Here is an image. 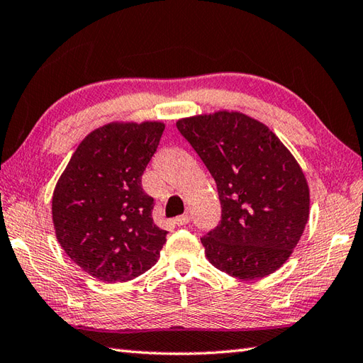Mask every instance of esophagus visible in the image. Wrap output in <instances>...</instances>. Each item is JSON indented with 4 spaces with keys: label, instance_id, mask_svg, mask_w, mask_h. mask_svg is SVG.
I'll use <instances>...</instances> for the list:
<instances>
[{
    "label": "esophagus",
    "instance_id": "1",
    "mask_svg": "<svg viewBox=\"0 0 363 363\" xmlns=\"http://www.w3.org/2000/svg\"><path fill=\"white\" fill-rule=\"evenodd\" d=\"M190 222V217L189 216H179V217H176L174 220H173V223L176 225V226H184V225H187Z\"/></svg>",
    "mask_w": 363,
    "mask_h": 363
}]
</instances>
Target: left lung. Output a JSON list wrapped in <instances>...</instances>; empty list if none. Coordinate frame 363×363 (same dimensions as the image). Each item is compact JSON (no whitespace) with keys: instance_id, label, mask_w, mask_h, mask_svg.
Returning a JSON list of instances; mask_svg holds the SVG:
<instances>
[{"instance_id":"left-lung-1","label":"left lung","mask_w":363,"mask_h":363,"mask_svg":"<svg viewBox=\"0 0 363 363\" xmlns=\"http://www.w3.org/2000/svg\"><path fill=\"white\" fill-rule=\"evenodd\" d=\"M177 130L217 184L222 220L201 238L206 258L240 280L280 269L301 240L310 190L294 155L266 124L239 111L182 118Z\"/></svg>"}]
</instances>
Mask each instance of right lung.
Listing matches in <instances>:
<instances>
[{"instance_id":"add662e5","label":"right lung","mask_w":363,"mask_h":363,"mask_svg":"<svg viewBox=\"0 0 363 363\" xmlns=\"http://www.w3.org/2000/svg\"><path fill=\"white\" fill-rule=\"evenodd\" d=\"M163 130L160 121L99 127L78 145L56 182V239L97 280H132L160 257L167 231L154 223V198L145 194L141 176Z\"/></svg>"}]
</instances>
